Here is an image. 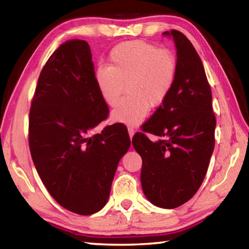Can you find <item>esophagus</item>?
<instances>
[{"label":"esophagus","mask_w":249,"mask_h":249,"mask_svg":"<svg viewBox=\"0 0 249 249\" xmlns=\"http://www.w3.org/2000/svg\"><path fill=\"white\" fill-rule=\"evenodd\" d=\"M128 134H129V138H130V141L133 140V137H134V135H135V129L134 128H132V127H128Z\"/></svg>","instance_id":"1"}]
</instances>
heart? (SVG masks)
<instances>
[{
  "instance_id": "b5f03b06",
  "label": "heart",
  "mask_w": 249,
  "mask_h": 249,
  "mask_svg": "<svg viewBox=\"0 0 249 249\" xmlns=\"http://www.w3.org/2000/svg\"><path fill=\"white\" fill-rule=\"evenodd\" d=\"M108 61L109 67H99L95 71L100 95L113 107L127 89L128 95L112 112L111 121L135 127L150 107H160L169 96L177 78V58L169 49L127 41L112 49Z\"/></svg>"
}]
</instances>
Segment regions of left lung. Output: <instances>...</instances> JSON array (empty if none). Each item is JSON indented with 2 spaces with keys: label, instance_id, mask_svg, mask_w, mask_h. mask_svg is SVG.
<instances>
[{
  "label": "left lung",
  "instance_id": "1",
  "mask_svg": "<svg viewBox=\"0 0 249 249\" xmlns=\"http://www.w3.org/2000/svg\"><path fill=\"white\" fill-rule=\"evenodd\" d=\"M177 49V78L169 96L142 125L157 136L144 133L133 137L142 159L141 181L147 200L162 209H175L199 190L213 154L216 120L212 93L202 61L187 37L179 31L163 32Z\"/></svg>",
  "mask_w": 249,
  "mask_h": 249
}]
</instances>
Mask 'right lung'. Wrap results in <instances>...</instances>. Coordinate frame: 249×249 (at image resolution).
<instances>
[{
    "label": "right lung",
    "instance_id": "1",
    "mask_svg": "<svg viewBox=\"0 0 249 249\" xmlns=\"http://www.w3.org/2000/svg\"><path fill=\"white\" fill-rule=\"evenodd\" d=\"M86 40L70 39L49 57L29 111V149L41 181L59 204L80 215L104 208L121 158L130 146L121 125L91 130L108 108Z\"/></svg>",
    "mask_w": 249,
    "mask_h": 249
}]
</instances>
